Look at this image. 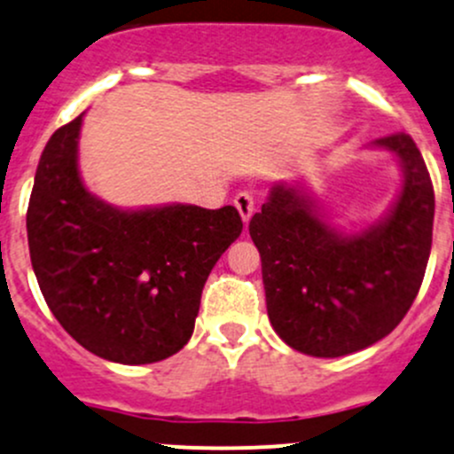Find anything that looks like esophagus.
I'll use <instances>...</instances> for the list:
<instances>
[{
	"label": "esophagus",
	"mask_w": 454,
	"mask_h": 454,
	"mask_svg": "<svg viewBox=\"0 0 454 454\" xmlns=\"http://www.w3.org/2000/svg\"><path fill=\"white\" fill-rule=\"evenodd\" d=\"M233 205H236L238 214H240V218L245 221V225H247V223H249V218L254 216V209H255L254 194H251V192H238L236 199H233Z\"/></svg>",
	"instance_id": "1"
}]
</instances>
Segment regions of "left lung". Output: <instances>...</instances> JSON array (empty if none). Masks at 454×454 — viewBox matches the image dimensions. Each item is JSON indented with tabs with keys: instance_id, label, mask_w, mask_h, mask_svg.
<instances>
[{
	"instance_id": "obj_1",
	"label": "left lung",
	"mask_w": 454,
	"mask_h": 454,
	"mask_svg": "<svg viewBox=\"0 0 454 454\" xmlns=\"http://www.w3.org/2000/svg\"><path fill=\"white\" fill-rule=\"evenodd\" d=\"M373 146L394 153L404 172L387 218L343 233L301 185L282 181L249 223L270 325L308 356H345L385 339L422 286L435 216L431 175L411 135H387Z\"/></svg>"
}]
</instances>
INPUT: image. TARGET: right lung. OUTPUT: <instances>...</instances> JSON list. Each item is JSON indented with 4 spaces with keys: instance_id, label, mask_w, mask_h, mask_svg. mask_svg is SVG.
Returning <instances> with one entry per match:
<instances>
[{
    "instance_id": "add662e5",
    "label": "right lung",
    "mask_w": 454,
    "mask_h": 454,
    "mask_svg": "<svg viewBox=\"0 0 454 454\" xmlns=\"http://www.w3.org/2000/svg\"><path fill=\"white\" fill-rule=\"evenodd\" d=\"M82 115L45 144L27 205L32 269L52 315L96 356L146 365L194 332L214 264L240 236L236 207L120 209L78 172Z\"/></svg>"
}]
</instances>
